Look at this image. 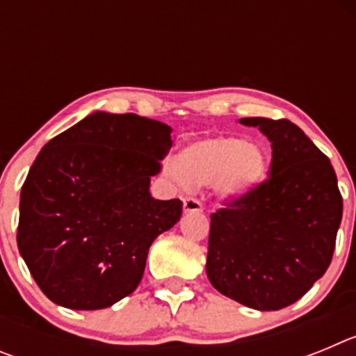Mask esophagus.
<instances>
[{
	"label": "esophagus",
	"instance_id": "obj_1",
	"mask_svg": "<svg viewBox=\"0 0 356 356\" xmlns=\"http://www.w3.org/2000/svg\"><path fill=\"white\" fill-rule=\"evenodd\" d=\"M184 212L193 213V212H201V203L196 197H185L184 200Z\"/></svg>",
	"mask_w": 356,
	"mask_h": 356
}]
</instances>
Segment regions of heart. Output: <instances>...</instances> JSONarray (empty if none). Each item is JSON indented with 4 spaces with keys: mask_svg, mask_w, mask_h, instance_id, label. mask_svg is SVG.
Listing matches in <instances>:
<instances>
[{
    "mask_svg": "<svg viewBox=\"0 0 356 356\" xmlns=\"http://www.w3.org/2000/svg\"><path fill=\"white\" fill-rule=\"evenodd\" d=\"M165 171L184 187H216L225 201L242 203L266 181L269 159L264 147L221 135L185 146L180 162H168Z\"/></svg>",
    "mask_w": 356,
    "mask_h": 356,
    "instance_id": "heart-1",
    "label": "heart"
}]
</instances>
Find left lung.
Instances as JSON below:
<instances>
[{
    "label": "left lung",
    "mask_w": 356,
    "mask_h": 356,
    "mask_svg": "<svg viewBox=\"0 0 356 356\" xmlns=\"http://www.w3.org/2000/svg\"><path fill=\"white\" fill-rule=\"evenodd\" d=\"M273 149L271 176L246 201L212 213L207 276L254 310H280L307 294L332 262L342 196L328 156L287 119L244 118Z\"/></svg>",
    "instance_id": "1"
}]
</instances>
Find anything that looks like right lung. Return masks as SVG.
I'll list each match as a JSON object with an SVG mask.
<instances>
[{
	"label": "right lung",
	"mask_w": 356,
	"mask_h": 356,
	"mask_svg": "<svg viewBox=\"0 0 356 356\" xmlns=\"http://www.w3.org/2000/svg\"><path fill=\"white\" fill-rule=\"evenodd\" d=\"M171 131L94 112L40 149L21 188L17 248L53 303L97 310L140 284L149 246L181 217L180 200L149 194Z\"/></svg>",
	"instance_id": "obj_1"
}]
</instances>
